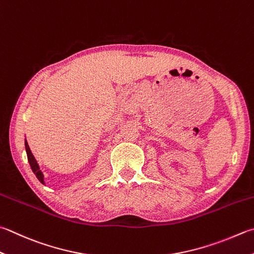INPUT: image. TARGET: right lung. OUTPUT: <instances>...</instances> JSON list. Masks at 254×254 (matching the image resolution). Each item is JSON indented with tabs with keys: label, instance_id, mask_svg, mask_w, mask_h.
I'll list each match as a JSON object with an SVG mask.
<instances>
[{
	"label": "right lung",
	"instance_id": "obj_1",
	"mask_svg": "<svg viewBox=\"0 0 254 254\" xmlns=\"http://www.w3.org/2000/svg\"><path fill=\"white\" fill-rule=\"evenodd\" d=\"M24 143H25V150H26V155H27V160H28V162H30V166H31L32 171L34 172V175L36 176V178H37L38 180H40L43 185H45L44 175H43L42 170L40 169V166H38L37 161H36V159H35V157L33 156L32 151H31V149H30V147H28V143H27L26 139H25V142H24Z\"/></svg>",
	"mask_w": 254,
	"mask_h": 254
}]
</instances>
